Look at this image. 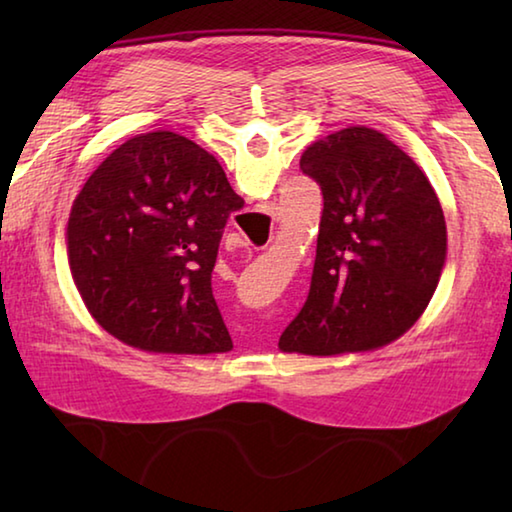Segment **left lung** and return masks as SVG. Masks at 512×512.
Segmentation results:
<instances>
[{"instance_id":"1","label":"left lung","mask_w":512,"mask_h":512,"mask_svg":"<svg viewBox=\"0 0 512 512\" xmlns=\"http://www.w3.org/2000/svg\"><path fill=\"white\" fill-rule=\"evenodd\" d=\"M323 192L314 275L282 352L377 350L418 323L447 259L443 207L429 178L384 133L341 128L302 153Z\"/></svg>"}]
</instances>
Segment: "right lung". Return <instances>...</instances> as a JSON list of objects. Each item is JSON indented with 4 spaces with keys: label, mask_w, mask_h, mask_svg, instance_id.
<instances>
[{
    "label": "right lung",
    "mask_w": 512,
    "mask_h": 512,
    "mask_svg": "<svg viewBox=\"0 0 512 512\" xmlns=\"http://www.w3.org/2000/svg\"><path fill=\"white\" fill-rule=\"evenodd\" d=\"M239 207L221 164L185 135L126 140L94 169L65 228L69 273L92 318L146 352H230L212 268Z\"/></svg>",
    "instance_id": "right-lung-1"
}]
</instances>
